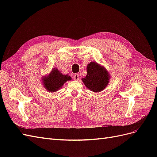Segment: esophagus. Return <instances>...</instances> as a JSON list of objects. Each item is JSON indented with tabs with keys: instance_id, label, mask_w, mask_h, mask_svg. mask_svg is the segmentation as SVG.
<instances>
[{
	"instance_id": "obj_1",
	"label": "esophagus",
	"mask_w": 157,
	"mask_h": 157,
	"mask_svg": "<svg viewBox=\"0 0 157 157\" xmlns=\"http://www.w3.org/2000/svg\"><path fill=\"white\" fill-rule=\"evenodd\" d=\"M73 78H74V79H75V80H79V75L77 74V73L75 74Z\"/></svg>"
}]
</instances>
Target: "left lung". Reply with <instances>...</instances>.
<instances>
[{
    "label": "left lung",
    "instance_id": "obj_1",
    "mask_svg": "<svg viewBox=\"0 0 157 157\" xmlns=\"http://www.w3.org/2000/svg\"><path fill=\"white\" fill-rule=\"evenodd\" d=\"M109 76L104 67L95 62L87 65V75L82 78L86 86L91 91L99 92L104 90L109 83Z\"/></svg>",
    "mask_w": 157,
    "mask_h": 157
}]
</instances>
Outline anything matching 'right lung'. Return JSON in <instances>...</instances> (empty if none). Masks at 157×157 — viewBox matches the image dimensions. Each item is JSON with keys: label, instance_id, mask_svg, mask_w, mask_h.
I'll return each mask as SVG.
<instances>
[{"label": "right lung", "instance_id": "1", "mask_svg": "<svg viewBox=\"0 0 157 157\" xmlns=\"http://www.w3.org/2000/svg\"><path fill=\"white\" fill-rule=\"evenodd\" d=\"M71 80V77L68 75H65L61 73L57 69L51 71L48 77L43 78L44 87L49 92H56L60 89L67 80Z\"/></svg>", "mask_w": 157, "mask_h": 157}]
</instances>
